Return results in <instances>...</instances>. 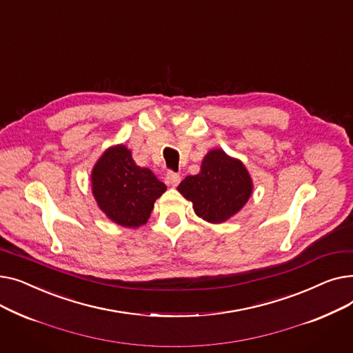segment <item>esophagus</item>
Returning <instances> with one entry per match:
<instances>
[{"label":"esophagus","instance_id":"1","mask_svg":"<svg viewBox=\"0 0 353 353\" xmlns=\"http://www.w3.org/2000/svg\"><path fill=\"white\" fill-rule=\"evenodd\" d=\"M180 180H181V177H180L179 173H174L172 170L167 172V174H165V183L167 184H170V186H177Z\"/></svg>","mask_w":353,"mask_h":353}]
</instances>
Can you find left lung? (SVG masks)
<instances>
[{
  "mask_svg": "<svg viewBox=\"0 0 353 353\" xmlns=\"http://www.w3.org/2000/svg\"><path fill=\"white\" fill-rule=\"evenodd\" d=\"M177 190L193 203L196 214L210 223H221L242 209L252 194L246 167L223 150H212L201 163V172L188 176Z\"/></svg>",
  "mask_w": 353,
  "mask_h": 353,
  "instance_id": "8db88e82",
  "label": "left lung"
}]
</instances>
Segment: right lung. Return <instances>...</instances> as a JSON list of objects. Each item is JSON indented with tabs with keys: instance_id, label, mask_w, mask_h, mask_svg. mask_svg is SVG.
I'll use <instances>...</instances> for the list:
<instances>
[{
	"instance_id": "obj_1",
	"label": "right lung",
	"mask_w": 353,
	"mask_h": 353,
	"mask_svg": "<svg viewBox=\"0 0 353 353\" xmlns=\"http://www.w3.org/2000/svg\"><path fill=\"white\" fill-rule=\"evenodd\" d=\"M91 183L99 208L124 228L144 225L156 199L167 189L152 170L134 163L124 145L111 147L100 157Z\"/></svg>"
}]
</instances>
